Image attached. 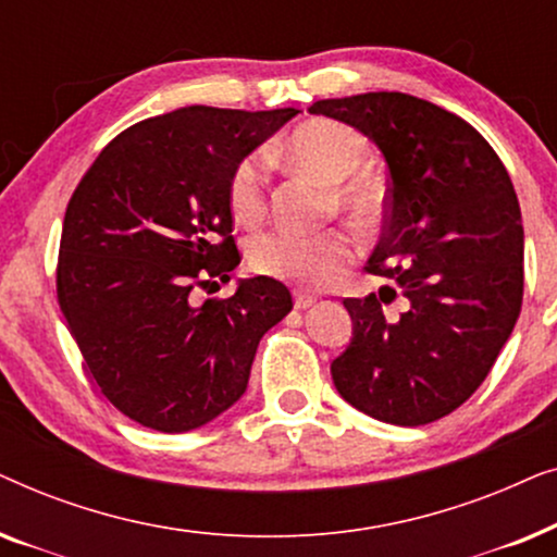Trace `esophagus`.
<instances>
[{
	"instance_id": "obj_1",
	"label": "esophagus",
	"mask_w": 557,
	"mask_h": 557,
	"mask_svg": "<svg viewBox=\"0 0 557 557\" xmlns=\"http://www.w3.org/2000/svg\"><path fill=\"white\" fill-rule=\"evenodd\" d=\"M314 304H317V296L304 294V292H294V307L296 309H309V307H314Z\"/></svg>"
}]
</instances>
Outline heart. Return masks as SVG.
<instances>
[{"mask_svg":"<svg viewBox=\"0 0 557 557\" xmlns=\"http://www.w3.org/2000/svg\"><path fill=\"white\" fill-rule=\"evenodd\" d=\"M281 154L299 170L326 182L334 205L352 218L370 220L383 208V189L368 172H362L368 162V141L352 126L330 119L307 121L281 144ZM227 202L233 218L243 225H253L263 218L265 174L261 157L250 154L235 166L227 185ZM355 253L357 240L345 227H330L322 233L278 227L250 243L248 261L263 276L322 288L339 276Z\"/></svg>","mask_w":557,"mask_h":557,"instance_id":"obj_1","label":"heart"}]
</instances>
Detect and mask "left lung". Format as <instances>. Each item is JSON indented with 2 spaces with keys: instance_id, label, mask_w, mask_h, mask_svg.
<instances>
[{
  "instance_id": "obj_1",
  "label": "left lung",
  "mask_w": 557,
  "mask_h": 557,
  "mask_svg": "<svg viewBox=\"0 0 557 557\" xmlns=\"http://www.w3.org/2000/svg\"><path fill=\"white\" fill-rule=\"evenodd\" d=\"M309 113L357 128L385 157L387 223L368 263L404 296L398 318L382 311L393 286L345 299L352 339L332 362L334 387L383 423L438 421L484 383L520 317L512 180L474 126L423 98L380 90L324 98Z\"/></svg>"
}]
</instances>
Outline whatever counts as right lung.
<instances>
[{
    "instance_id": "1",
    "label": "right lung",
    "mask_w": 557,
    "mask_h": 557,
    "mask_svg": "<svg viewBox=\"0 0 557 557\" xmlns=\"http://www.w3.org/2000/svg\"><path fill=\"white\" fill-rule=\"evenodd\" d=\"M296 109L187 106L106 147L67 202L58 301L101 393L132 421L185 433L246 393L258 342L292 311L276 278H238L231 299L195 288L240 263L227 185Z\"/></svg>"
}]
</instances>
